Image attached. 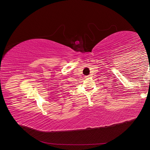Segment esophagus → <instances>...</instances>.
Wrapping results in <instances>:
<instances>
[{"label":"esophagus","mask_w":150,"mask_h":150,"mask_svg":"<svg viewBox=\"0 0 150 150\" xmlns=\"http://www.w3.org/2000/svg\"><path fill=\"white\" fill-rule=\"evenodd\" d=\"M86 77H90V76H87Z\"/></svg>","instance_id":"esophagus-1"}]
</instances>
